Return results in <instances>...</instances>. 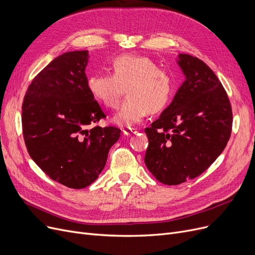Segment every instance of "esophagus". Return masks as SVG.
Here are the masks:
<instances>
[{"label": "esophagus", "instance_id": "esophagus-1", "mask_svg": "<svg viewBox=\"0 0 255 255\" xmlns=\"http://www.w3.org/2000/svg\"><path fill=\"white\" fill-rule=\"evenodd\" d=\"M137 132V130L136 129H132V128H125L124 129V134L126 135V136H130V135H132V134H136Z\"/></svg>", "mask_w": 255, "mask_h": 255}]
</instances>
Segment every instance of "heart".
<instances>
[{"mask_svg": "<svg viewBox=\"0 0 255 255\" xmlns=\"http://www.w3.org/2000/svg\"><path fill=\"white\" fill-rule=\"evenodd\" d=\"M112 74L88 78V89L93 98L108 109H116L127 88L128 100L113 117L119 127H132L145 115L156 113L170 101L174 81L171 72L160 69L151 59L124 55L114 59Z\"/></svg>", "mask_w": 255, "mask_h": 255, "instance_id": "obj_1", "label": "heart"}]
</instances>
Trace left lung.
Returning a JSON list of instances; mask_svg holds the SVG:
<instances>
[{"instance_id": "1", "label": "left lung", "mask_w": 255, "mask_h": 255, "mask_svg": "<svg viewBox=\"0 0 255 255\" xmlns=\"http://www.w3.org/2000/svg\"><path fill=\"white\" fill-rule=\"evenodd\" d=\"M176 63L185 81L159 119L145 128V165L169 186L207 170L225 148L233 127L228 96L214 71L186 54H179Z\"/></svg>"}]
</instances>
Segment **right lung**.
Wrapping results in <instances>:
<instances>
[{"instance_id":"right-lung-1","label":"right lung","mask_w":255,"mask_h":255,"mask_svg":"<svg viewBox=\"0 0 255 255\" xmlns=\"http://www.w3.org/2000/svg\"><path fill=\"white\" fill-rule=\"evenodd\" d=\"M88 51L55 58L34 78L21 108L22 134L32 160L68 188L91 185L120 137L114 127L90 126L106 115L88 89Z\"/></svg>"}]
</instances>
